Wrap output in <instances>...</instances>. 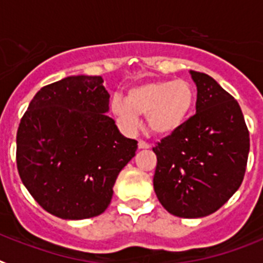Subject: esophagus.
Listing matches in <instances>:
<instances>
[{"mask_svg": "<svg viewBox=\"0 0 263 263\" xmlns=\"http://www.w3.org/2000/svg\"><path fill=\"white\" fill-rule=\"evenodd\" d=\"M138 145H139V148H140V149H148V148H151V145L148 144L147 141H144V140H139Z\"/></svg>", "mask_w": 263, "mask_h": 263, "instance_id": "obj_1", "label": "esophagus"}]
</instances>
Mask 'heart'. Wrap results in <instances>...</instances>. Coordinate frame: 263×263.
I'll use <instances>...</instances> for the list:
<instances>
[{"instance_id": "1", "label": "heart", "mask_w": 263, "mask_h": 263, "mask_svg": "<svg viewBox=\"0 0 263 263\" xmlns=\"http://www.w3.org/2000/svg\"><path fill=\"white\" fill-rule=\"evenodd\" d=\"M195 100V88L184 79L154 81L131 87L125 99L114 97L111 108L128 131L138 128L141 114L147 115L148 127L154 134L170 135L186 122Z\"/></svg>"}]
</instances>
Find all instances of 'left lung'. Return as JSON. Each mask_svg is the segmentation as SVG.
<instances>
[{"mask_svg": "<svg viewBox=\"0 0 263 263\" xmlns=\"http://www.w3.org/2000/svg\"><path fill=\"white\" fill-rule=\"evenodd\" d=\"M189 72L197 87L196 115L154 148V188L171 214L200 218L239 188L250 139L237 100L209 75Z\"/></svg>", "mask_w": 263, "mask_h": 263, "instance_id": "left-lung-1", "label": "left lung"}]
</instances>
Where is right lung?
Wrapping results in <instances>:
<instances>
[{
	"label": "right lung",
	"mask_w": 263,
	"mask_h": 263,
	"mask_svg": "<svg viewBox=\"0 0 263 263\" xmlns=\"http://www.w3.org/2000/svg\"><path fill=\"white\" fill-rule=\"evenodd\" d=\"M102 77L75 75L41 88L17 131V168L24 185L63 220L99 216L119 172L138 149L108 112Z\"/></svg>",
	"instance_id": "1"
}]
</instances>
